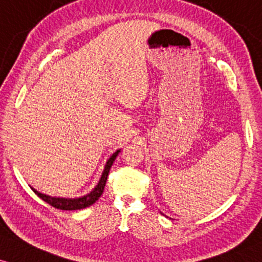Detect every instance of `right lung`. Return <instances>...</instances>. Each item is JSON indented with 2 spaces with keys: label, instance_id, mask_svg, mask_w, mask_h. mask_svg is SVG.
I'll return each mask as SVG.
<instances>
[{
  "label": "right lung",
  "instance_id": "right-lung-1",
  "mask_svg": "<svg viewBox=\"0 0 262 262\" xmlns=\"http://www.w3.org/2000/svg\"><path fill=\"white\" fill-rule=\"evenodd\" d=\"M118 152H119V150L116 151V152L113 154L111 157H110L108 161L106 162L105 169H103V173H102V176H101V178H100L99 183H97V185L95 188H94V190L91 191V193L84 195V196L78 198V199H64V198H52V196H49V195L41 194V193H39V191H36L34 188H31V190H33L34 193H35L41 200H43L45 203L51 205V206L55 207V209H58V210H80V209H85V207L90 206V205H93L94 203H95V201L99 200V198L101 196V195H102L103 189H105V185H106L107 177H108L110 169H111V167L113 165V161H115L116 157H117Z\"/></svg>",
  "mask_w": 262,
  "mask_h": 262
}]
</instances>
